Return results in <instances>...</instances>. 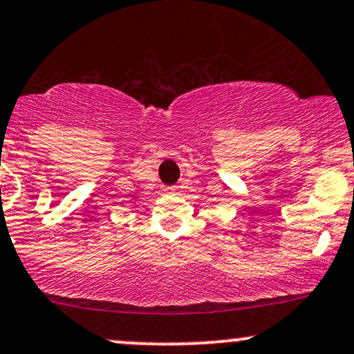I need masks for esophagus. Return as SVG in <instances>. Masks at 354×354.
Returning a JSON list of instances; mask_svg holds the SVG:
<instances>
[{
  "label": "esophagus",
  "instance_id": "obj_1",
  "mask_svg": "<svg viewBox=\"0 0 354 354\" xmlns=\"http://www.w3.org/2000/svg\"><path fill=\"white\" fill-rule=\"evenodd\" d=\"M176 186H168V188H166V192L168 193H171V195H174V193H176Z\"/></svg>",
  "mask_w": 354,
  "mask_h": 354
}]
</instances>
